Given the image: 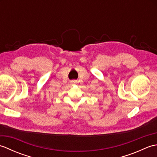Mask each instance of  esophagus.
<instances>
[{"label":"esophagus","instance_id":"esophagus-1","mask_svg":"<svg viewBox=\"0 0 157 157\" xmlns=\"http://www.w3.org/2000/svg\"><path fill=\"white\" fill-rule=\"evenodd\" d=\"M76 81L75 80H72V81H71V84H76Z\"/></svg>","mask_w":157,"mask_h":157}]
</instances>
